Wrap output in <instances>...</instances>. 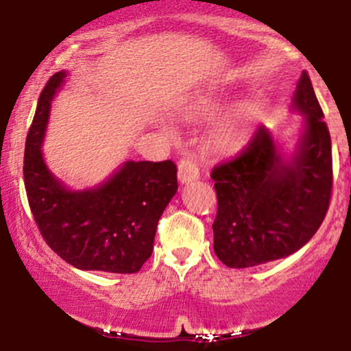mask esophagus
<instances>
[{"instance_id":"34e87169","label":"esophagus","mask_w":351,"mask_h":351,"mask_svg":"<svg viewBox=\"0 0 351 351\" xmlns=\"http://www.w3.org/2000/svg\"><path fill=\"white\" fill-rule=\"evenodd\" d=\"M177 171H179V180L180 184H189L194 182V180L199 179V165H197L192 159H180L179 164H177Z\"/></svg>"}]
</instances>
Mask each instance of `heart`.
<instances>
[{"instance_id":"obj_1","label":"heart","mask_w":351,"mask_h":351,"mask_svg":"<svg viewBox=\"0 0 351 351\" xmlns=\"http://www.w3.org/2000/svg\"><path fill=\"white\" fill-rule=\"evenodd\" d=\"M219 101L206 97L195 106L197 116H212L219 109ZM257 121V109L252 104H240L219 121L215 128V141L226 147H235L249 136L252 125Z\"/></svg>"}]
</instances>
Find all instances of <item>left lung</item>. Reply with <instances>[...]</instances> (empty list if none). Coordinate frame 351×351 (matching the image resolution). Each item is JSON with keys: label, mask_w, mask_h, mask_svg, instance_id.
<instances>
[{"label": "left lung", "mask_w": 351, "mask_h": 351, "mask_svg": "<svg viewBox=\"0 0 351 351\" xmlns=\"http://www.w3.org/2000/svg\"><path fill=\"white\" fill-rule=\"evenodd\" d=\"M305 114V132L290 160H283L265 125L249 144L212 169L217 215L214 252L232 269L289 257L324 222L333 187L332 141L306 71L293 97Z\"/></svg>", "instance_id": "1"}]
</instances>
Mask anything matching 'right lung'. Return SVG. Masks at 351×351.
<instances>
[{
	"label": "right lung",
	"mask_w": 351,
	"mask_h": 351,
	"mask_svg": "<svg viewBox=\"0 0 351 351\" xmlns=\"http://www.w3.org/2000/svg\"><path fill=\"white\" fill-rule=\"evenodd\" d=\"M64 77L61 71L46 82L26 137L23 174L34 222L76 269L136 274L152 255L157 222L177 191V167L172 160H128L99 187L66 189L41 154L51 101Z\"/></svg>",
	"instance_id": "add662e5"
}]
</instances>
